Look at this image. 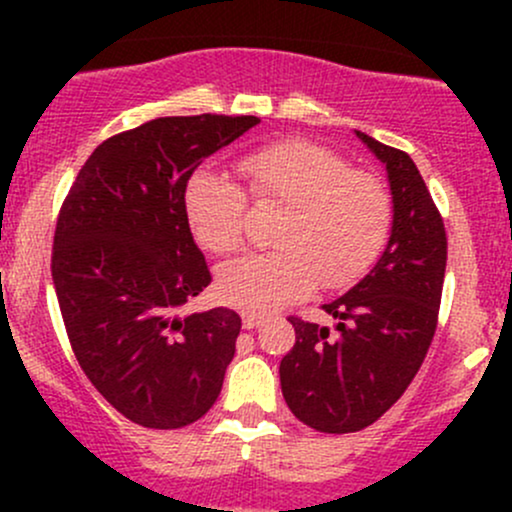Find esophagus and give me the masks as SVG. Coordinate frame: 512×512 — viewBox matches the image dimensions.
I'll return each mask as SVG.
<instances>
[{"label": "esophagus", "instance_id": "obj_1", "mask_svg": "<svg viewBox=\"0 0 512 512\" xmlns=\"http://www.w3.org/2000/svg\"><path fill=\"white\" fill-rule=\"evenodd\" d=\"M262 322H264V317H260V315H252V313L243 315V327H245V330H255V327H260Z\"/></svg>", "mask_w": 512, "mask_h": 512}]
</instances>
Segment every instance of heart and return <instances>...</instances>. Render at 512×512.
Masks as SVG:
<instances>
[{"label":"heart","instance_id":"b5f03b06","mask_svg":"<svg viewBox=\"0 0 512 512\" xmlns=\"http://www.w3.org/2000/svg\"><path fill=\"white\" fill-rule=\"evenodd\" d=\"M257 204L286 207L274 233L276 250L223 264L216 291L228 305L269 313L298 301L317 284L342 289L356 281L392 226V199L383 180L327 146L286 139L252 151L238 163ZM185 214L197 243L216 255L245 240L248 197L219 173H197L185 187Z\"/></svg>","mask_w":512,"mask_h":512}]
</instances>
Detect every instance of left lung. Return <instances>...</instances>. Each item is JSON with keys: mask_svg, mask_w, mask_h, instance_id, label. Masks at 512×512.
<instances>
[{"mask_svg": "<svg viewBox=\"0 0 512 512\" xmlns=\"http://www.w3.org/2000/svg\"><path fill=\"white\" fill-rule=\"evenodd\" d=\"M356 137L385 163L392 233L375 267L322 310L337 327L289 317L296 344L281 358L286 404L320 433H356L404 395L438 325L448 236L443 216L409 154Z\"/></svg>", "mask_w": 512, "mask_h": 512, "instance_id": "8db88e82", "label": "left lung"}]
</instances>
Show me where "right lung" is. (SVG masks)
<instances>
[{"instance_id": "add662e5", "label": "right lung", "mask_w": 512, "mask_h": 512, "mask_svg": "<svg viewBox=\"0 0 512 512\" xmlns=\"http://www.w3.org/2000/svg\"><path fill=\"white\" fill-rule=\"evenodd\" d=\"M257 122L156 117L96 146L64 199L52 281L69 344L93 387L132 424L190 426L219 397L240 315H178L211 284L185 187L204 158Z\"/></svg>"}]
</instances>
